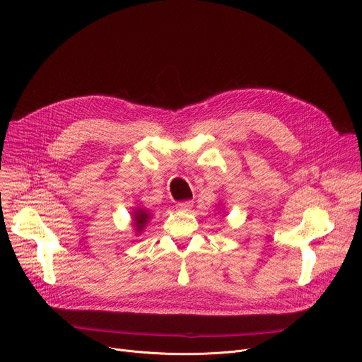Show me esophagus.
Masks as SVG:
<instances>
[{
  "instance_id": "obj_1",
  "label": "esophagus",
  "mask_w": 362,
  "mask_h": 362,
  "mask_svg": "<svg viewBox=\"0 0 362 362\" xmlns=\"http://www.w3.org/2000/svg\"><path fill=\"white\" fill-rule=\"evenodd\" d=\"M192 206H193V202H192V200H185V202L176 203V209H177V211H183V212H187V211L192 209Z\"/></svg>"
}]
</instances>
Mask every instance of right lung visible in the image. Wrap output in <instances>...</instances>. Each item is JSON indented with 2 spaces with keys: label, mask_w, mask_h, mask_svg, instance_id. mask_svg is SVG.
<instances>
[{
  "label": "right lung",
  "mask_w": 362,
  "mask_h": 362,
  "mask_svg": "<svg viewBox=\"0 0 362 362\" xmlns=\"http://www.w3.org/2000/svg\"><path fill=\"white\" fill-rule=\"evenodd\" d=\"M150 219H151V212H148L144 208H139V206H134L133 211H132V225H133L134 233L137 236L146 229Z\"/></svg>",
  "instance_id": "right-lung-1"
}]
</instances>
